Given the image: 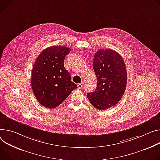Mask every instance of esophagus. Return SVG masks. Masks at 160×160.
Listing matches in <instances>:
<instances>
[{
  "label": "esophagus",
  "mask_w": 160,
  "mask_h": 160,
  "mask_svg": "<svg viewBox=\"0 0 160 160\" xmlns=\"http://www.w3.org/2000/svg\"><path fill=\"white\" fill-rule=\"evenodd\" d=\"M77 86H78V88L79 89H82V88H83V83H78V84L77 85Z\"/></svg>",
  "instance_id": "esophagus-1"
}]
</instances>
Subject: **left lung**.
Returning a JSON list of instances; mask_svg holds the SVG:
<instances>
[{"label": "left lung", "instance_id": "obj_1", "mask_svg": "<svg viewBox=\"0 0 160 160\" xmlns=\"http://www.w3.org/2000/svg\"><path fill=\"white\" fill-rule=\"evenodd\" d=\"M98 83L93 92L87 93L90 103L102 110L118 104L126 90L127 71L121 55L111 49L96 52L92 62Z\"/></svg>", "mask_w": 160, "mask_h": 160}]
</instances>
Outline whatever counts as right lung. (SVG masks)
Returning <instances> with one entry per match:
<instances>
[{"mask_svg": "<svg viewBox=\"0 0 160 160\" xmlns=\"http://www.w3.org/2000/svg\"><path fill=\"white\" fill-rule=\"evenodd\" d=\"M70 50L63 46H52L36 58L32 70L31 85L35 97L43 107H58L77 88L64 66Z\"/></svg>", "mask_w": 160, "mask_h": 160, "instance_id": "1", "label": "right lung"}]
</instances>
